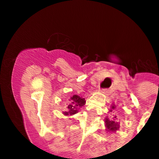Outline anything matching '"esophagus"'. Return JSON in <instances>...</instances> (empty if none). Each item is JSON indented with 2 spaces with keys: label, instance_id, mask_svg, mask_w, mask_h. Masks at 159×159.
Returning a JSON list of instances; mask_svg holds the SVG:
<instances>
[{
  "label": "esophagus",
  "instance_id": "esophagus-1",
  "mask_svg": "<svg viewBox=\"0 0 159 159\" xmlns=\"http://www.w3.org/2000/svg\"><path fill=\"white\" fill-rule=\"evenodd\" d=\"M99 91L102 92H103V93H109V92H110V90L108 89V88H103V89H99Z\"/></svg>",
  "mask_w": 159,
  "mask_h": 159
}]
</instances>
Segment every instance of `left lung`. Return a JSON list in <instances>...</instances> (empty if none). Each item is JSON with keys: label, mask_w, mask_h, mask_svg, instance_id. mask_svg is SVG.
<instances>
[{"label": "left lung", "mask_w": 159, "mask_h": 159, "mask_svg": "<svg viewBox=\"0 0 159 159\" xmlns=\"http://www.w3.org/2000/svg\"><path fill=\"white\" fill-rule=\"evenodd\" d=\"M111 111H112V110L115 109V107L112 106L111 107ZM115 119H106L105 120V123H106V127L107 128V130H111V131H116L119 128V124L117 121H116V117H114Z\"/></svg>", "instance_id": "left-lung-1"}]
</instances>
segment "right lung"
I'll list each match as a JSON object with an SVG mask.
<instances>
[{"label":"right lung","mask_w":159,"mask_h":159,"mask_svg":"<svg viewBox=\"0 0 159 159\" xmlns=\"http://www.w3.org/2000/svg\"><path fill=\"white\" fill-rule=\"evenodd\" d=\"M85 104V99L79 95H74L70 98L67 102V110L64 111L66 116H71L78 111V109Z\"/></svg>","instance_id":"add662e5"}]
</instances>
